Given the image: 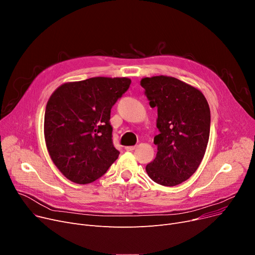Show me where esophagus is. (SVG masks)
<instances>
[{"label": "esophagus", "instance_id": "1", "mask_svg": "<svg viewBox=\"0 0 255 255\" xmlns=\"http://www.w3.org/2000/svg\"><path fill=\"white\" fill-rule=\"evenodd\" d=\"M135 149H136V146H126V150H128V151H132Z\"/></svg>", "mask_w": 255, "mask_h": 255}]
</instances>
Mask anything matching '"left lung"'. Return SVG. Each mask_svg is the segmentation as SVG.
Segmentation results:
<instances>
[{"label": "left lung", "mask_w": 255, "mask_h": 255, "mask_svg": "<svg viewBox=\"0 0 255 255\" xmlns=\"http://www.w3.org/2000/svg\"><path fill=\"white\" fill-rule=\"evenodd\" d=\"M151 108L157 109L153 139L155 159L146 172L154 183L173 187L190 178L198 169L210 138L211 111L202 92L167 76L143 78L140 82Z\"/></svg>", "instance_id": "8db88e82"}]
</instances>
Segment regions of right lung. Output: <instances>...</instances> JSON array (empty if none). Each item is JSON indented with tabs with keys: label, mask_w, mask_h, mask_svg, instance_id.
<instances>
[{
	"label": "right lung",
	"mask_w": 255,
	"mask_h": 255,
	"mask_svg": "<svg viewBox=\"0 0 255 255\" xmlns=\"http://www.w3.org/2000/svg\"><path fill=\"white\" fill-rule=\"evenodd\" d=\"M130 82L128 78L105 77L68 82L48 99L44 114L46 148L67 179L90 184L117 160L110 114Z\"/></svg>",
	"instance_id": "right-lung-1"
}]
</instances>
